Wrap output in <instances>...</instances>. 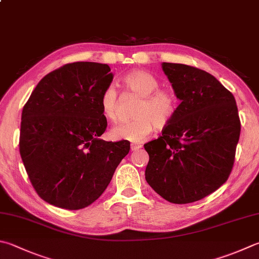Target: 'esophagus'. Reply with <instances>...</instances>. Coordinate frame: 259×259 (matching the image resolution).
Here are the masks:
<instances>
[{
    "mask_svg": "<svg viewBox=\"0 0 259 259\" xmlns=\"http://www.w3.org/2000/svg\"><path fill=\"white\" fill-rule=\"evenodd\" d=\"M141 148H142V145L139 144V143H132V144H131V150H132V151H138V150H140Z\"/></svg>",
    "mask_w": 259,
    "mask_h": 259,
    "instance_id": "1",
    "label": "esophagus"
}]
</instances>
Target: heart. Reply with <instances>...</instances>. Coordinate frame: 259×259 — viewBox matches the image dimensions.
Listing matches in <instances>:
<instances>
[{
    "label": "heart",
    "instance_id": "heart-1",
    "mask_svg": "<svg viewBox=\"0 0 259 259\" xmlns=\"http://www.w3.org/2000/svg\"><path fill=\"white\" fill-rule=\"evenodd\" d=\"M126 89L141 97L135 118L120 121L110 131L115 140L130 142H142L154 131L155 126L164 127L172 120L178 110V99L169 89H159V82L151 73L133 71L123 79ZM99 107L106 119L114 121L117 118V91L113 84L107 85L101 92Z\"/></svg>",
    "mask_w": 259,
    "mask_h": 259
}]
</instances>
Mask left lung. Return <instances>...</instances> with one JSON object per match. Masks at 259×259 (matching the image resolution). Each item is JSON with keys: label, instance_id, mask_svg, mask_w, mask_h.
Returning a JSON list of instances; mask_svg holds the SVG:
<instances>
[{"label": "left lung", "instance_id": "left-lung-1", "mask_svg": "<svg viewBox=\"0 0 259 259\" xmlns=\"http://www.w3.org/2000/svg\"><path fill=\"white\" fill-rule=\"evenodd\" d=\"M162 70L180 104L162 135L144 144L145 179L165 201L193 203L215 192L231 172L240 136L238 108L209 73L176 63H162Z\"/></svg>", "mask_w": 259, "mask_h": 259}]
</instances>
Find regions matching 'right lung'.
Wrapping results in <instances>:
<instances>
[{"mask_svg":"<svg viewBox=\"0 0 259 259\" xmlns=\"http://www.w3.org/2000/svg\"><path fill=\"white\" fill-rule=\"evenodd\" d=\"M113 77L107 64L71 63L44 76L23 106L22 162L37 194L54 206H89L130 152L128 141L100 139L107 119L99 98Z\"/></svg>","mask_w":259,"mask_h":259,"instance_id":"add662e5","label":"right lung"}]
</instances>
